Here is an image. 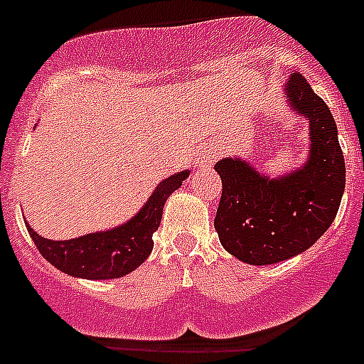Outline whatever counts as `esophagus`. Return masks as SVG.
Segmentation results:
<instances>
[{"label": "esophagus", "instance_id": "1", "mask_svg": "<svg viewBox=\"0 0 364 364\" xmlns=\"http://www.w3.org/2000/svg\"><path fill=\"white\" fill-rule=\"evenodd\" d=\"M197 166L198 167L213 166V156H211V153H208V151H202V153L197 156Z\"/></svg>", "mask_w": 364, "mask_h": 364}]
</instances>
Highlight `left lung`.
<instances>
[{"mask_svg":"<svg viewBox=\"0 0 364 364\" xmlns=\"http://www.w3.org/2000/svg\"><path fill=\"white\" fill-rule=\"evenodd\" d=\"M284 91L310 125L306 162L277 178L237 156L215 164L222 178L215 230L224 250L246 264H275L306 252L332 226L345 191V159L328 105L299 73Z\"/></svg>","mask_w":364,"mask_h":364,"instance_id":"obj_1","label":"left lung"}]
</instances>
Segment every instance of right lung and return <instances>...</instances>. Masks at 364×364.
Returning a JSON list of instances; mask_svg holds the SVG:
<instances>
[{"instance_id":"right-lung-1","label":"right lung","mask_w":364,"mask_h":364,"mask_svg":"<svg viewBox=\"0 0 364 364\" xmlns=\"http://www.w3.org/2000/svg\"><path fill=\"white\" fill-rule=\"evenodd\" d=\"M188 176L189 171H180L162 180L142 210L131 220L112 230L87 233L70 240H49L27 224L28 235L38 252L67 275L89 281L124 277L149 257L153 233L159 230L162 220L164 204Z\"/></svg>"}]
</instances>
